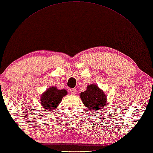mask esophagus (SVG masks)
Instances as JSON below:
<instances>
[{"label":"esophagus","mask_w":153,"mask_h":153,"mask_svg":"<svg viewBox=\"0 0 153 153\" xmlns=\"http://www.w3.org/2000/svg\"><path fill=\"white\" fill-rule=\"evenodd\" d=\"M76 90H75V88H71L70 89V93H71V94L74 95V94H76Z\"/></svg>","instance_id":"1"}]
</instances>
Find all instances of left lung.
Listing matches in <instances>:
<instances>
[{
    "label": "left lung",
    "mask_w": 153,
    "mask_h": 153,
    "mask_svg": "<svg viewBox=\"0 0 153 153\" xmlns=\"http://www.w3.org/2000/svg\"><path fill=\"white\" fill-rule=\"evenodd\" d=\"M80 97L85 107L92 110L91 112L105 108L107 102L105 94L95 84L88 85L86 91L80 93Z\"/></svg>",
    "instance_id": "left-lung-1"
}]
</instances>
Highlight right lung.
<instances>
[{"mask_svg":"<svg viewBox=\"0 0 153 153\" xmlns=\"http://www.w3.org/2000/svg\"><path fill=\"white\" fill-rule=\"evenodd\" d=\"M67 94V91L65 89L58 90L57 87H51L47 89L41 96V105L46 111L54 110L60 104L63 97Z\"/></svg>","mask_w":153,"mask_h":153,"instance_id":"obj_1","label":"right lung"}]
</instances>
